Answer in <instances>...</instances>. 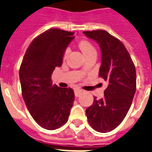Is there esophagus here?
Returning a JSON list of instances; mask_svg holds the SVG:
<instances>
[{
	"label": "esophagus",
	"mask_w": 152,
	"mask_h": 152,
	"mask_svg": "<svg viewBox=\"0 0 152 152\" xmlns=\"http://www.w3.org/2000/svg\"><path fill=\"white\" fill-rule=\"evenodd\" d=\"M82 94H83V91H82V89H75V97H80V96H81Z\"/></svg>",
	"instance_id": "34e87169"
}]
</instances>
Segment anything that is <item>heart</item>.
<instances>
[{
  "mask_svg": "<svg viewBox=\"0 0 152 152\" xmlns=\"http://www.w3.org/2000/svg\"><path fill=\"white\" fill-rule=\"evenodd\" d=\"M78 47H79L80 50H82V54H83L85 56H86V55H88V54L91 52V51L95 50L94 46L89 43V41H87V40L80 41L79 43H78ZM68 52H69V49H67V50H66L65 55H67Z\"/></svg>",
  "mask_w": 152,
  "mask_h": 152,
  "instance_id": "b5f03b06",
  "label": "heart"
}]
</instances>
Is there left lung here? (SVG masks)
Wrapping results in <instances>:
<instances>
[{"label":"left lung","instance_id":"obj_1","mask_svg":"<svg viewBox=\"0 0 152 152\" xmlns=\"http://www.w3.org/2000/svg\"><path fill=\"white\" fill-rule=\"evenodd\" d=\"M94 40L102 52L99 77L108 82L104 97H95L86 110L88 121L99 132H111L126 116L136 89V68L124 45L104 30L83 31Z\"/></svg>","mask_w":152,"mask_h":152}]
</instances>
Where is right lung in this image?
<instances>
[{
    "label": "right lung",
    "instance_id": "add662e5",
    "mask_svg": "<svg viewBox=\"0 0 152 152\" xmlns=\"http://www.w3.org/2000/svg\"><path fill=\"white\" fill-rule=\"evenodd\" d=\"M74 34L56 28L44 31L30 43L20 68L26 106L36 123L48 130L65 124L75 101L71 88H60L51 82L53 71L62 66Z\"/></svg>",
    "mask_w": 152,
    "mask_h": 152
}]
</instances>
